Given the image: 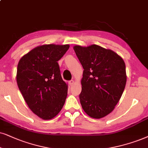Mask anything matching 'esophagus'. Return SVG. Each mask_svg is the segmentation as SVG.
Instances as JSON below:
<instances>
[{
    "mask_svg": "<svg viewBox=\"0 0 148 148\" xmlns=\"http://www.w3.org/2000/svg\"><path fill=\"white\" fill-rule=\"evenodd\" d=\"M74 83V81L73 80H70V81H69V85H70V86H72V85H73V84Z\"/></svg>",
    "mask_w": 148,
    "mask_h": 148,
    "instance_id": "1",
    "label": "esophagus"
}]
</instances>
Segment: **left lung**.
<instances>
[{
    "label": "left lung",
    "mask_w": 148,
    "mask_h": 148,
    "mask_svg": "<svg viewBox=\"0 0 148 148\" xmlns=\"http://www.w3.org/2000/svg\"><path fill=\"white\" fill-rule=\"evenodd\" d=\"M84 69L80 102L84 111L95 119L111 113L118 103L126 83L123 59L110 49L93 44L74 46Z\"/></svg>",
    "instance_id": "obj_1"
}]
</instances>
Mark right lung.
I'll use <instances>...</instances> for the list:
<instances>
[{
    "instance_id": "right-lung-1",
    "label": "right lung",
    "mask_w": 148,
    "mask_h": 148,
    "mask_svg": "<svg viewBox=\"0 0 148 148\" xmlns=\"http://www.w3.org/2000/svg\"><path fill=\"white\" fill-rule=\"evenodd\" d=\"M70 46L46 44L24 55L18 64V88L30 109L43 119H51L62 109L68 85L63 81L57 61Z\"/></svg>"
}]
</instances>
